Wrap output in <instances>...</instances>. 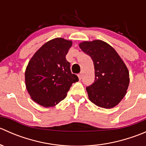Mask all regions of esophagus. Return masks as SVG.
Listing matches in <instances>:
<instances>
[{
    "label": "esophagus",
    "instance_id": "obj_1",
    "mask_svg": "<svg viewBox=\"0 0 146 146\" xmlns=\"http://www.w3.org/2000/svg\"><path fill=\"white\" fill-rule=\"evenodd\" d=\"M78 78H79V80H81V78H82V73H79V74L78 75Z\"/></svg>",
    "mask_w": 146,
    "mask_h": 146
}]
</instances>
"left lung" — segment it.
Here are the masks:
<instances>
[{
	"mask_svg": "<svg viewBox=\"0 0 146 146\" xmlns=\"http://www.w3.org/2000/svg\"><path fill=\"white\" fill-rule=\"evenodd\" d=\"M93 61L95 80L86 88L89 100L95 105L111 109L126 95L130 78L126 64L109 44L99 39L79 44Z\"/></svg>",
	"mask_w": 146,
	"mask_h": 146,
	"instance_id": "left-lung-1",
	"label": "left lung"
}]
</instances>
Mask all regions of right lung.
<instances>
[{
	"mask_svg": "<svg viewBox=\"0 0 146 146\" xmlns=\"http://www.w3.org/2000/svg\"><path fill=\"white\" fill-rule=\"evenodd\" d=\"M72 44L71 40L55 38L46 42L31 58L25 77L27 92L35 102L54 107L66 98L72 84L78 81L66 58Z\"/></svg>",
	"mask_w": 146,
	"mask_h": 146,
	"instance_id": "obj_1",
	"label": "right lung"
}]
</instances>
